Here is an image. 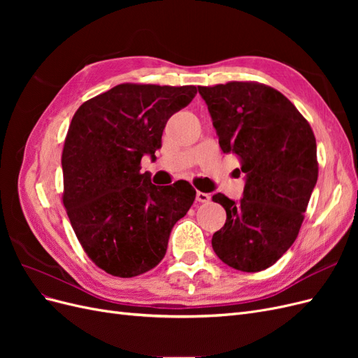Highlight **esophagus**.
I'll use <instances>...</instances> for the list:
<instances>
[{
    "mask_svg": "<svg viewBox=\"0 0 358 358\" xmlns=\"http://www.w3.org/2000/svg\"><path fill=\"white\" fill-rule=\"evenodd\" d=\"M197 201L199 203H209L210 201V194L208 192H201V191H197Z\"/></svg>",
    "mask_w": 358,
    "mask_h": 358,
    "instance_id": "esophagus-1",
    "label": "esophagus"
}]
</instances>
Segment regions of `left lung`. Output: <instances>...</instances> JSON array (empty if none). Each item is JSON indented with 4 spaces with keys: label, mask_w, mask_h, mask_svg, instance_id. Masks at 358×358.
Masks as SVG:
<instances>
[{
    "label": "left lung",
    "mask_w": 358,
    "mask_h": 358,
    "mask_svg": "<svg viewBox=\"0 0 358 358\" xmlns=\"http://www.w3.org/2000/svg\"><path fill=\"white\" fill-rule=\"evenodd\" d=\"M224 154L246 173L243 199L224 194L227 220L212 237L222 262L242 272L273 266L297 239L318 179L317 140L284 94L258 82L199 86Z\"/></svg>",
    "instance_id": "8db88e82"
}]
</instances>
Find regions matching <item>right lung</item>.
I'll return each mask as SVG.
<instances>
[{"mask_svg": "<svg viewBox=\"0 0 358 358\" xmlns=\"http://www.w3.org/2000/svg\"><path fill=\"white\" fill-rule=\"evenodd\" d=\"M196 94L194 85L121 83L76 110L61 157L62 203L83 251L106 273L134 278L154 268L196 200L187 180L157 187L140 173L169 117Z\"/></svg>", "mask_w": 358, "mask_h": 358, "instance_id": "add662e5", "label": "right lung"}]
</instances>
